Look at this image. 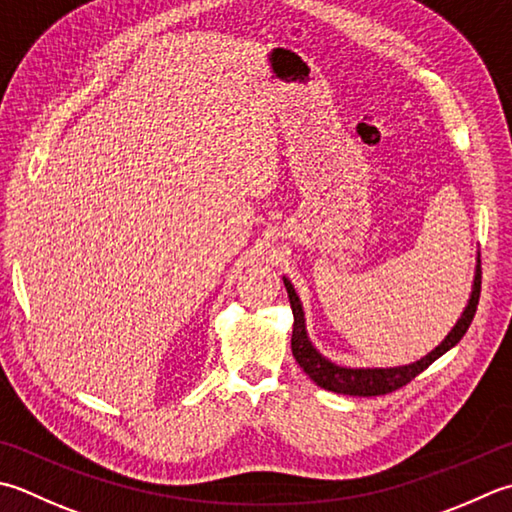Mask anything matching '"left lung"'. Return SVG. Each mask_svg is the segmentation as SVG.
<instances>
[{"instance_id":"1","label":"left lung","mask_w":512,"mask_h":512,"mask_svg":"<svg viewBox=\"0 0 512 512\" xmlns=\"http://www.w3.org/2000/svg\"><path fill=\"white\" fill-rule=\"evenodd\" d=\"M284 286H286L290 308H293V317H295L290 346H293V355L297 359V364L304 368V373L313 379L319 388L330 390V393L353 395V397H375V395H388L393 393V390L406 386L408 382H413V379L419 373H424L435 359H439L444 353H448L450 348L459 344V339L466 335L470 322H473L475 310L479 304V290H482V262H479L477 257L473 293H470V299L462 317H459L455 328L446 335L444 342L439 344L433 353H428L426 357L419 359V362L408 364V366H397V368H344L328 362V359L324 355H319L317 348H313V344L308 342L304 310H302V304H299V297L295 293L293 284H290L288 279H284Z\"/></svg>"}]
</instances>
